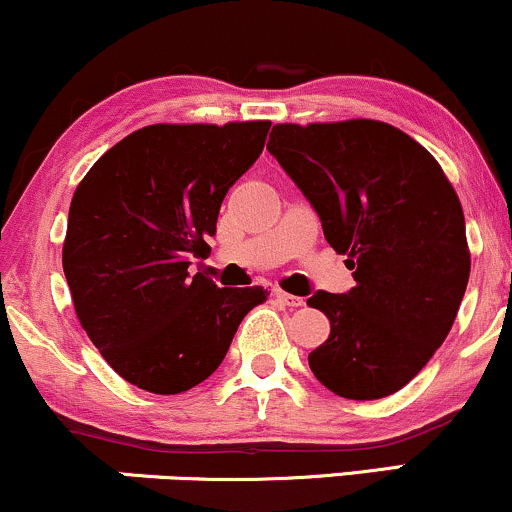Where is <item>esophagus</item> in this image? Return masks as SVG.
Here are the masks:
<instances>
[{"label": "esophagus", "mask_w": 512, "mask_h": 512, "mask_svg": "<svg viewBox=\"0 0 512 512\" xmlns=\"http://www.w3.org/2000/svg\"><path fill=\"white\" fill-rule=\"evenodd\" d=\"M274 298H276V301H279V303L289 305V308H301V305L305 303L301 296H293V293H286V291H281V289L274 291Z\"/></svg>", "instance_id": "1"}]
</instances>
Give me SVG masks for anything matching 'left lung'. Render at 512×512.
<instances>
[{
    "label": "left lung",
    "instance_id": "1",
    "mask_svg": "<svg viewBox=\"0 0 512 512\" xmlns=\"http://www.w3.org/2000/svg\"><path fill=\"white\" fill-rule=\"evenodd\" d=\"M267 149L354 269L349 293L308 298L330 320L310 370L346 399L402 390L445 342L467 289L457 192L436 158L387 122L274 125Z\"/></svg>",
    "mask_w": 512,
    "mask_h": 512
}]
</instances>
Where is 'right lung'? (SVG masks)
Here are the masks:
<instances>
[{"instance_id":"1","label":"right lung","mask_w":512,"mask_h":512,"mask_svg":"<svg viewBox=\"0 0 512 512\" xmlns=\"http://www.w3.org/2000/svg\"><path fill=\"white\" fill-rule=\"evenodd\" d=\"M272 122L149 125L93 163L69 207L62 267L76 317L127 383L178 395L221 366L262 286L219 289L190 260Z\"/></svg>"}]
</instances>
